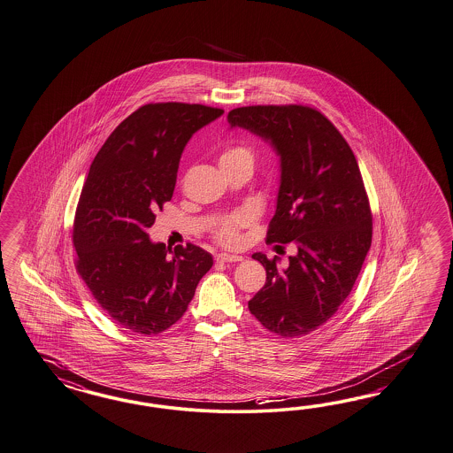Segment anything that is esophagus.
Returning a JSON list of instances; mask_svg holds the SVG:
<instances>
[{"instance_id": "34e87169", "label": "esophagus", "mask_w": 453, "mask_h": 453, "mask_svg": "<svg viewBox=\"0 0 453 453\" xmlns=\"http://www.w3.org/2000/svg\"><path fill=\"white\" fill-rule=\"evenodd\" d=\"M242 256H237V254H229V252H220L216 256L218 262H241Z\"/></svg>"}]
</instances>
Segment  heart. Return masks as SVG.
Segmentation results:
<instances>
[{
	"mask_svg": "<svg viewBox=\"0 0 453 453\" xmlns=\"http://www.w3.org/2000/svg\"><path fill=\"white\" fill-rule=\"evenodd\" d=\"M252 151L242 145H234V147L226 148L219 157V165H237V163H249L252 165ZM250 216L245 212H239L229 219L222 220L218 229H216V237L218 241L226 245L237 244L239 241V227L249 224Z\"/></svg>",
	"mask_w": 453,
	"mask_h": 453,
	"instance_id": "1",
	"label": "heart"
}]
</instances>
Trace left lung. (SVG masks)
Returning <instances> with one entry per match:
<instances>
[{"label": "left lung", "instance_id": "8db88e82", "mask_svg": "<svg viewBox=\"0 0 453 453\" xmlns=\"http://www.w3.org/2000/svg\"><path fill=\"white\" fill-rule=\"evenodd\" d=\"M227 122L277 153L280 183L267 239L296 245L287 267L279 257L252 256L267 281L249 310L283 338L308 334L346 300L371 247L372 218L355 153L325 115L303 105L241 107Z\"/></svg>", "mask_w": 453, "mask_h": 453}]
</instances>
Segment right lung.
I'll return each mask as SVG.
<instances>
[{
    "mask_svg": "<svg viewBox=\"0 0 453 453\" xmlns=\"http://www.w3.org/2000/svg\"><path fill=\"white\" fill-rule=\"evenodd\" d=\"M222 113L197 104H148L111 132L90 165L73 220L77 272L125 330L170 328L212 267L204 249L172 250L147 231L172 199L184 147Z\"/></svg>",
    "mask_w": 453,
    "mask_h": 453,
    "instance_id": "right-lung-1",
    "label": "right lung"
}]
</instances>
